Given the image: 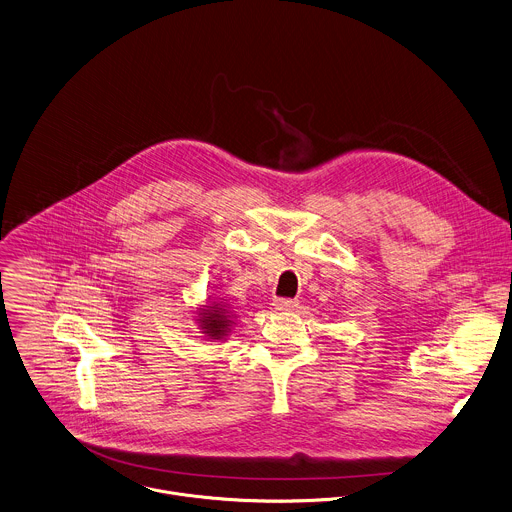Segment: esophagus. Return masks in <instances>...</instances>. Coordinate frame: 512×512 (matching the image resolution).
Wrapping results in <instances>:
<instances>
[{
    "label": "esophagus",
    "mask_w": 512,
    "mask_h": 512,
    "mask_svg": "<svg viewBox=\"0 0 512 512\" xmlns=\"http://www.w3.org/2000/svg\"><path fill=\"white\" fill-rule=\"evenodd\" d=\"M273 307L277 310H293V308L299 307V301L297 299H275Z\"/></svg>",
    "instance_id": "34e87169"
}]
</instances>
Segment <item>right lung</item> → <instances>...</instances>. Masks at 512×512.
Returning <instances> with one entry per match:
<instances>
[{"instance_id": "right-lung-1", "label": "right lung", "mask_w": 512, "mask_h": 512, "mask_svg": "<svg viewBox=\"0 0 512 512\" xmlns=\"http://www.w3.org/2000/svg\"><path fill=\"white\" fill-rule=\"evenodd\" d=\"M200 322H202L204 334H207L209 338H221V336H225V332H229V326L233 320H229L227 308L215 305V307H207L202 310Z\"/></svg>"}]
</instances>
